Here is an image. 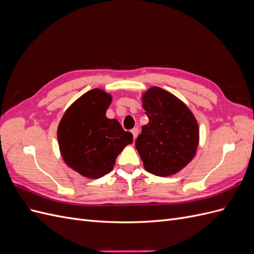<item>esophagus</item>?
Here are the masks:
<instances>
[{"mask_svg":"<svg viewBox=\"0 0 254 254\" xmlns=\"http://www.w3.org/2000/svg\"><path fill=\"white\" fill-rule=\"evenodd\" d=\"M131 133H132V135H133V139L135 140L136 139V136H137V134H139V128H133L132 130H131Z\"/></svg>","mask_w":254,"mask_h":254,"instance_id":"esophagus-1","label":"esophagus"}]
</instances>
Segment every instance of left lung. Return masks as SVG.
<instances>
[{"mask_svg":"<svg viewBox=\"0 0 254 254\" xmlns=\"http://www.w3.org/2000/svg\"><path fill=\"white\" fill-rule=\"evenodd\" d=\"M149 119L142 127L135 148L148 173L168 177L183 170L196 156L199 126L189 107L174 94L151 87L142 94Z\"/></svg>","mask_w":254,"mask_h":254,"instance_id":"left-lung-1","label":"left lung"}]
</instances>
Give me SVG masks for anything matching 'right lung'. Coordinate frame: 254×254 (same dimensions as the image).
<instances>
[{"mask_svg":"<svg viewBox=\"0 0 254 254\" xmlns=\"http://www.w3.org/2000/svg\"><path fill=\"white\" fill-rule=\"evenodd\" d=\"M112 96L92 89L68 107L57 128L60 155L64 163L84 178L97 179L112 171L120 152L131 144L132 133L124 131L106 111Z\"/></svg>","mask_w":254,"mask_h":254,"instance_id":"right-lung-1","label":"right lung"}]
</instances>
